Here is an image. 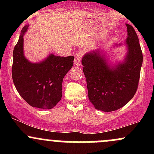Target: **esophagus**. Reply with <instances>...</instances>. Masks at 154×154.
<instances>
[{"label": "esophagus", "mask_w": 154, "mask_h": 154, "mask_svg": "<svg viewBox=\"0 0 154 154\" xmlns=\"http://www.w3.org/2000/svg\"><path fill=\"white\" fill-rule=\"evenodd\" d=\"M81 58H82V54H81V52H78L75 54L74 63H75L76 66H80L81 65Z\"/></svg>", "instance_id": "34e87169"}]
</instances>
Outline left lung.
<instances>
[{"instance_id": "1", "label": "left lung", "mask_w": 154, "mask_h": 154, "mask_svg": "<svg viewBox=\"0 0 154 154\" xmlns=\"http://www.w3.org/2000/svg\"><path fill=\"white\" fill-rule=\"evenodd\" d=\"M126 26L128 51L122 63L110 66L100 50L88 53L82 59L90 101L95 109L105 112L116 111L126 105L138 87L142 51L133 26L128 24Z\"/></svg>"}]
</instances>
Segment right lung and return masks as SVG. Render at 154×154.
Masks as SVG:
<instances>
[{
  "label": "right lung",
  "instance_id": "1",
  "mask_svg": "<svg viewBox=\"0 0 154 154\" xmlns=\"http://www.w3.org/2000/svg\"><path fill=\"white\" fill-rule=\"evenodd\" d=\"M28 25L22 28L13 52L12 79L17 91L28 104L43 109H53L61 99L64 76L73 66L74 56L50 54L40 63L24 57L23 45Z\"/></svg>",
  "mask_w": 154,
  "mask_h": 154
}]
</instances>
